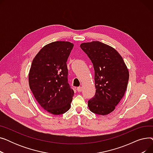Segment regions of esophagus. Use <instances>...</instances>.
I'll list each match as a JSON object with an SVG mask.
<instances>
[{
	"label": "esophagus",
	"instance_id": "1",
	"mask_svg": "<svg viewBox=\"0 0 153 153\" xmlns=\"http://www.w3.org/2000/svg\"><path fill=\"white\" fill-rule=\"evenodd\" d=\"M82 87H78L77 88V91L79 92H81L82 91Z\"/></svg>",
	"mask_w": 153,
	"mask_h": 153
}]
</instances>
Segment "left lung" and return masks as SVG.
Listing matches in <instances>:
<instances>
[{
	"mask_svg": "<svg viewBox=\"0 0 153 153\" xmlns=\"http://www.w3.org/2000/svg\"><path fill=\"white\" fill-rule=\"evenodd\" d=\"M80 46L91 60L95 72L96 92L88 101V107L94 114L108 115L125 95L129 71L121 55L111 46L99 41L83 43Z\"/></svg>",
	"mask_w": 153,
	"mask_h": 153,
	"instance_id": "8db88e82",
	"label": "left lung"
}]
</instances>
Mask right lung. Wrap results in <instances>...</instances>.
<instances>
[{
  "mask_svg": "<svg viewBox=\"0 0 153 153\" xmlns=\"http://www.w3.org/2000/svg\"><path fill=\"white\" fill-rule=\"evenodd\" d=\"M74 44L54 42L42 48L32 61L28 74L30 89L42 108L53 115L65 113L74 95L68 82L66 62Z\"/></svg>",
  "mask_w": 153,
  "mask_h": 153,
  "instance_id": "1",
  "label": "right lung"
}]
</instances>
